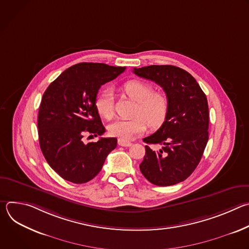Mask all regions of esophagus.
Masks as SVG:
<instances>
[{
	"label": "esophagus",
	"mask_w": 249,
	"mask_h": 249,
	"mask_svg": "<svg viewBox=\"0 0 249 249\" xmlns=\"http://www.w3.org/2000/svg\"><path fill=\"white\" fill-rule=\"evenodd\" d=\"M118 145L121 146V147H131V146H132V143H131V142H129V141L119 139V140H118Z\"/></svg>",
	"instance_id": "34e87169"
}]
</instances>
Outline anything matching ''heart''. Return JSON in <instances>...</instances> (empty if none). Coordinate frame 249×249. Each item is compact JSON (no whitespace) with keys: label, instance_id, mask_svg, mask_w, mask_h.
<instances>
[{"label":"heart","instance_id":"heart-1","mask_svg":"<svg viewBox=\"0 0 249 249\" xmlns=\"http://www.w3.org/2000/svg\"><path fill=\"white\" fill-rule=\"evenodd\" d=\"M122 89L131 99L137 101L135 117L112 122L108 126L111 136L127 141L145 132L147 123L152 128H159L164 123L169 111V102L164 93L153 91L150 84L139 80L126 82ZM94 106L102 118L109 120L114 116L113 100L109 89H104L96 95Z\"/></svg>","mask_w":249,"mask_h":249}]
</instances>
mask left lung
<instances>
[{
    "label": "left lung",
    "mask_w": 249,
    "mask_h": 249,
    "mask_svg": "<svg viewBox=\"0 0 249 249\" xmlns=\"http://www.w3.org/2000/svg\"><path fill=\"white\" fill-rule=\"evenodd\" d=\"M134 74L162 88L169 102L166 120L143 141L146 155L140 170L158 186L184 181L199 164L209 139V107L206 94L185 70L171 65L134 68ZM149 144H158V151Z\"/></svg>",
    "instance_id": "1"
}]
</instances>
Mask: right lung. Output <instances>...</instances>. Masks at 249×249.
<instances>
[{"mask_svg": "<svg viewBox=\"0 0 249 249\" xmlns=\"http://www.w3.org/2000/svg\"><path fill=\"white\" fill-rule=\"evenodd\" d=\"M125 70L80 63L64 71L43 93L37 120L39 145L48 164L65 180L77 184L91 180L116 148V138L85 144L83 137L105 132L94 100L100 87Z\"/></svg>", "mask_w": 249, "mask_h": 249, "instance_id": "right-lung-1", "label": "right lung"}]
</instances>
